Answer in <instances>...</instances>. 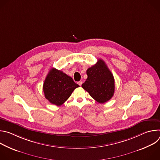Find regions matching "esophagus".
<instances>
[{
	"mask_svg": "<svg viewBox=\"0 0 160 160\" xmlns=\"http://www.w3.org/2000/svg\"><path fill=\"white\" fill-rule=\"evenodd\" d=\"M82 83H83V82L80 80V81H79V82H78V84L80 86H81V85H82Z\"/></svg>",
	"mask_w": 160,
	"mask_h": 160,
	"instance_id": "obj_1",
	"label": "esophagus"
}]
</instances>
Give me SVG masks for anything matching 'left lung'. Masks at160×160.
<instances>
[{
  "mask_svg": "<svg viewBox=\"0 0 160 160\" xmlns=\"http://www.w3.org/2000/svg\"><path fill=\"white\" fill-rule=\"evenodd\" d=\"M87 78L82 88L97 102L104 103L113 96L115 79L104 61L99 59L96 64L88 68Z\"/></svg>",
  "mask_w": 160,
  "mask_h": 160,
  "instance_id": "obj_1",
  "label": "left lung"
}]
</instances>
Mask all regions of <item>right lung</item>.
<instances>
[{
    "label": "right lung",
    "mask_w": 160,
    "mask_h": 160,
    "mask_svg": "<svg viewBox=\"0 0 160 160\" xmlns=\"http://www.w3.org/2000/svg\"><path fill=\"white\" fill-rule=\"evenodd\" d=\"M78 87L72 77L56 68H52L45 78L43 90L45 98L51 104L61 106Z\"/></svg>",
    "instance_id": "add662e5"
}]
</instances>
